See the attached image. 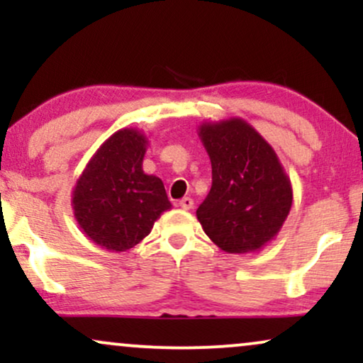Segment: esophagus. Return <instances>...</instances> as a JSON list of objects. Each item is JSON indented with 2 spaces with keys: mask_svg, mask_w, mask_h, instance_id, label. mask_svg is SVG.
<instances>
[{
  "mask_svg": "<svg viewBox=\"0 0 363 363\" xmlns=\"http://www.w3.org/2000/svg\"><path fill=\"white\" fill-rule=\"evenodd\" d=\"M193 205H194V203H193V199H191V198H182L181 201H179V206H181L182 210H191Z\"/></svg>",
  "mask_w": 363,
  "mask_h": 363,
  "instance_id": "1",
  "label": "esophagus"
}]
</instances>
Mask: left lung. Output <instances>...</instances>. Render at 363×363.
<instances>
[{
    "instance_id": "8db88e82",
    "label": "left lung",
    "mask_w": 363,
    "mask_h": 363,
    "mask_svg": "<svg viewBox=\"0 0 363 363\" xmlns=\"http://www.w3.org/2000/svg\"><path fill=\"white\" fill-rule=\"evenodd\" d=\"M198 136L211 162V189L196 210L205 234L227 254H254L277 239L294 203L280 158L242 118L205 121Z\"/></svg>"
}]
</instances>
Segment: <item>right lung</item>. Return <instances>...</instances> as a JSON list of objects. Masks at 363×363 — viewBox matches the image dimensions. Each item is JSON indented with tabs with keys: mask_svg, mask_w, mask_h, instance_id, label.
Returning <instances> with one entry per match:
<instances>
[{
	"mask_svg": "<svg viewBox=\"0 0 363 363\" xmlns=\"http://www.w3.org/2000/svg\"><path fill=\"white\" fill-rule=\"evenodd\" d=\"M147 148L141 129H119L91 155L72 191L78 227L109 252L138 245L172 208L162 179L145 174Z\"/></svg>",
	"mask_w": 363,
	"mask_h": 363,
	"instance_id": "add662e5",
	"label": "right lung"
}]
</instances>
